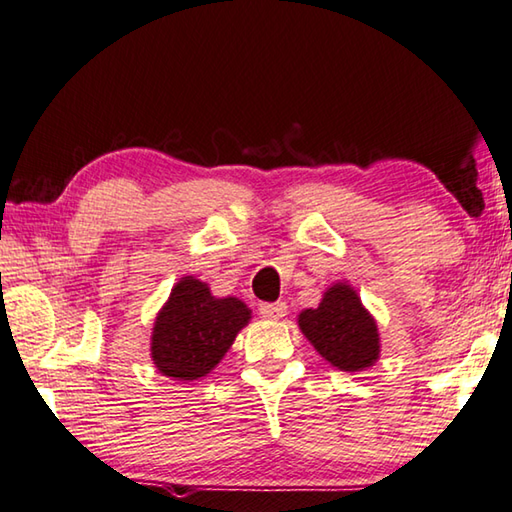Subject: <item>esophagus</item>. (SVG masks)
Returning a JSON list of instances; mask_svg holds the SVG:
<instances>
[{
  "instance_id": "esophagus-1",
  "label": "esophagus",
  "mask_w": 512,
  "mask_h": 512,
  "mask_svg": "<svg viewBox=\"0 0 512 512\" xmlns=\"http://www.w3.org/2000/svg\"><path fill=\"white\" fill-rule=\"evenodd\" d=\"M259 316L277 320L287 316V305H284V302H262V305H259Z\"/></svg>"
}]
</instances>
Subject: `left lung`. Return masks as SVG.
<instances>
[{
    "mask_svg": "<svg viewBox=\"0 0 512 512\" xmlns=\"http://www.w3.org/2000/svg\"><path fill=\"white\" fill-rule=\"evenodd\" d=\"M298 325L318 354L339 370H363L379 357L375 320L348 284H334L316 309L302 311Z\"/></svg>",
    "mask_w": 512,
    "mask_h": 512,
    "instance_id": "1",
    "label": "left lung"
}]
</instances>
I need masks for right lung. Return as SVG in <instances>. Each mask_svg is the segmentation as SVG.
Instances as JSON below:
<instances>
[{"label":"right lung","mask_w":512,"mask_h":512,"mask_svg":"<svg viewBox=\"0 0 512 512\" xmlns=\"http://www.w3.org/2000/svg\"><path fill=\"white\" fill-rule=\"evenodd\" d=\"M250 309L237 298H214L207 284L183 277L155 318L151 354L162 375L205 377L230 350Z\"/></svg>","instance_id":"obj_1"}]
</instances>
